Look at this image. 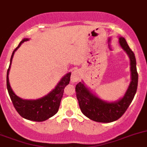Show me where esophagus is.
<instances>
[{"instance_id":"obj_1","label":"esophagus","mask_w":147,"mask_h":147,"mask_svg":"<svg viewBox=\"0 0 147 147\" xmlns=\"http://www.w3.org/2000/svg\"><path fill=\"white\" fill-rule=\"evenodd\" d=\"M80 78V71L78 70V69L74 70L73 72H72V75H71V78H70L71 82L73 83H76V82H78V80H79Z\"/></svg>"}]
</instances>
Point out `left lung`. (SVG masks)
I'll use <instances>...</instances> for the list:
<instances>
[{
  "mask_svg": "<svg viewBox=\"0 0 147 147\" xmlns=\"http://www.w3.org/2000/svg\"><path fill=\"white\" fill-rule=\"evenodd\" d=\"M119 43L127 53L131 66V82L124 95L116 101H107L93 92L83 81L78 83L75 88L81 112L88 118L98 123H112L118 120L127 110L136 93L138 75L135 55L123 37H119Z\"/></svg>",
  "mask_w": 147,
  "mask_h": 147,
  "instance_id": "8db88e82",
  "label": "left lung"
}]
</instances>
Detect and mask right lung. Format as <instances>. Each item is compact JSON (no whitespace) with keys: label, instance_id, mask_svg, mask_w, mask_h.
I'll list each match as a JSON object with an SVG mask.
<instances>
[{"label":"right lung","instance_id":"obj_1","mask_svg":"<svg viewBox=\"0 0 147 147\" xmlns=\"http://www.w3.org/2000/svg\"><path fill=\"white\" fill-rule=\"evenodd\" d=\"M29 40L30 38H24L12 53L6 77L7 90L13 107L23 118L32 121L42 122L53 117L58 112L60 102L63 96L64 87L69 83L71 72H69L64 75L54 88L41 98L37 99H23L16 96L12 90L9 83V71L15 51L20 47L23 42L28 41Z\"/></svg>","mask_w":147,"mask_h":147}]
</instances>
